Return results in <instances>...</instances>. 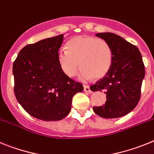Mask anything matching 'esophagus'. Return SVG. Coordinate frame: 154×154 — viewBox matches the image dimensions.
I'll list each match as a JSON object with an SVG mask.
<instances>
[{"instance_id":"34e87169","label":"esophagus","mask_w":154,"mask_h":154,"mask_svg":"<svg viewBox=\"0 0 154 154\" xmlns=\"http://www.w3.org/2000/svg\"><path fill=\"white\" fill-rule=\"evenodd\" d=\"M84 91L85 92H88V93H91V91L90 89V87L88 86V85H85L84 86Z\"/></svg>"}]
</instances>
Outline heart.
<instances>
[{"mask_svg":"<svg viewBox=\"0 0 154 154\" xmlns=\"http://www.w3.org/2000/svg\"><path fill=\"white\" fill-rule=\"evenodd\" d=\"M57 59L63 71L69 77L76 75L81 66L79 78L81 81H87L92 77L98 80L111 69L112 50L108 42L102 38L77 36L68 42L67 50H59Z\"/></svg>","mask_w":154,"mask_h":154,"instance_id":"b5f03b06","label":"heart"}]
</instances>
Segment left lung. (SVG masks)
I'll return each instance as SVG.
<instances>
[{"label": "left lung", "mask_w": 154, "mask_h": 154, "mask_svg": "<svg viewBox=\"0 0 154 154\" xmlns=\"http://www.w3.org/2000/svg\"><path fill=\"white\" fill-rule=\"evenodd\" d=\"M105 40L112 50V63L109 73L95 85L92 91H104L106 102L94 107L97 116L105 119H116L133 110L140 98L145 67L141 53L136 45L118 35L101 32L95 35Z\"/></svg>", "instance_id": "left-lung-1"}]
</instances>
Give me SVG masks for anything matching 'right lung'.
Here are the masks:
<instances>
[{
  "mask_svg": "<svg viewBox=\"0 0 154 154\" xmlns=\"http://www.w3.org/2000/svg\"><path fill=\"white\" fill-rule=\"evenodd\" d=\"M63 35L25 45L13 64L14 91L30 116L59 121L70 112L72 98L84 87L65 74L57 59Z\"/></svg>",
  "mask_w": 154,
  "mask_h": 154,
  "instance_id": "right-lung-1",
  "label": "right lung"
}]
</instances>
